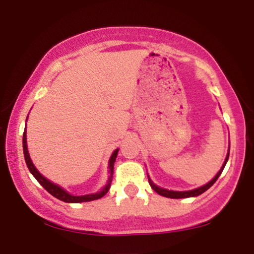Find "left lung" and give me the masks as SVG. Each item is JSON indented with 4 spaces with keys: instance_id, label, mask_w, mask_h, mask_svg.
Masks as SVG:
<instances>
[{
    "instance_id": "left-lung-1",
    "label": "left lung",
    "mask_w": 254,
    "mask_h": 254,
    "mask_svg": "<svg viewBox=\"0 0 254 254\" xmlns=\"http://www.w3.org/2000/svg\"><path fill=\"white\" fill-rule=\"evenodd\" d=\"M228 157H229V150H228V154H227V157L226 160H224V164L222 167H221V170L218 171V173L215 176L214 179L211 180V182H209L208 184H205V185L200 186V188L198 189H194V190H191V191H170V190H165V189H161L159 188V186H156L155 184H154L151 180L148 178V182H149V185L151 186V189H153L154 191L157 192L159 194H161V196L164 197H168V198H174V199H178V198H188V197H196V196H199V194H202L203 192H205L208 189H210L212 185H214L215 182L218 179V177L221 176V173H222L224 166H226L227 161H228Z\"/></svg>"
}]
</instances>
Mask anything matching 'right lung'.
Wrapping results in <instances>:
<instances>
[{
	"mask_svg": "<svg viewBox=\"0 0 254 254\" xmlns=\"http://www.w3.org/2000/svg\"><path fill=\"white\" fill-rule=\"evenodd\" d=\"M22 147H24L25 161H26V165H27L28 170H30L31 173L33 174V177L38 180V183H39L40 185H42L43 188L49 192V193H51L52 196L56 197L57 199L63 200V202H65V203L89 202V200H95V199H99V198L104 197L105 194L109 192L110 188H111V182H112V177H113V166H115V161H116V157H117L118 149H116L115 151H113L112 156H111V159H110V165H109L110 178H109V182H107V185L104 188V190L100 192H97V193L86 194V196H71L70 193H68L66 191H64L62 188H60L58 185H55V184L49 182L45 177H43L42 174L37 171V168L34 167L33 164H32L30 154H28V150H27V142H26V129L24 131V136H22Z\"/></svg>",
	"mask_w": 254,
	"mask_h": 254,
	"instance_id": "add662e5",
	"label": "right lung"
}]
</instances>
